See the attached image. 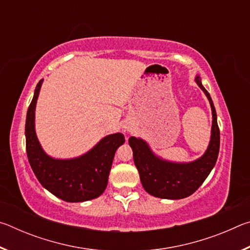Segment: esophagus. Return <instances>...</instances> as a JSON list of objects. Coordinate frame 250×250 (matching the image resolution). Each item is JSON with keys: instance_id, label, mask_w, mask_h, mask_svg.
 I'll list each match as a JSON object with an SVG mask.
<instances>
[{"instance_id": "1", "label": "esophagus", "mask_w": 250, "mask_h": 250, "mask_svg": "<svg viewBox=\"0 0 250 250\" xmlns=\"http://www.w3.org/2000/svg\"><path fill=\"white\" fill-rule=\"evenodd\" d=\"M121 129H122V131H124V132H125V131H129V126L126 125H121Z\"/></svg>"}]
</instances>
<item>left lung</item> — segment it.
I'll return each mask as SVG.
<instances>
[{
    "instance_id": "left-lung-1",
    "label": "left lung",
    "mask_w": 250,
    "mask_h": 250,
    "mask_svg": "<svg viewBox=\"0 0 250 250\" xmlns=\"http://www.w3.org/2000/svg\"><path fill=\"white\" fill-rule=\"evenodd\" d=\"M195 82L208 99L213 116L209 145L201 158L186 163L172 162L156 155L141 138H129V145L133 151L134 164L140 174L142 186L152 196L181 200L192 195L206 180L217 161L219 129L216 110L198 75H196Z\"/></svg>"
}]
</instances>
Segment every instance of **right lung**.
Listing matches in <instances>:
<instances>
[{
    "label": "right lung",
    "instance_id": "right-lung-1",
    "mask_svg": "<svg viewBox=\"0 0 250 250\" xmlns=\"http://www.w3.org/2000/svg\"><path fill=\"white\" fill-rule=\"evenodd\" d=\"M43 82L41 79L35 88L25 124L27 158L34 174L47 191L65 202L78 203L99 197L107 188L115 153L125 143V135L119 132L105 135L77 158L55 159L48 155L35 131L36 103Z\"/></svg>",
    "mask_w": 250,
    "mask_h": 250
}]
</instances>
